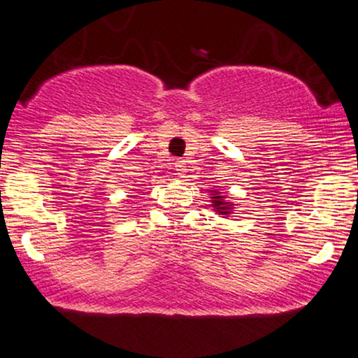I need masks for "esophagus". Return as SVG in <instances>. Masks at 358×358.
I'll use <instances>...</instances> for the list:
<instances>
[{
    "label": "esophagus",
    "mask_w": 358,
    "mask_h": 358,
    "mask_svg": "<svg viewBox=\"0 0 358 358\" xmlns=\"http://www.w3.org/2000/svg\"><path fill=\"white\" fill-rule=\"evenodd\" d=\"M175 171L180 178H187V165H185L183 160H176L175 162Z\"/></svg>",
    "instance_id": "34e87169"
}]
</instances>
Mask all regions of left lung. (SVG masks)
Returning a JSON list of instances; mask_svg holds the SVG:
<instances>
[{
    "label": "left lung",
    "mask_w": 358,
    "mask_h": 358,
    "mask_svg": "<svg viewBox=\"0 0 358 358\" xmlns=\"http://www.w3.org/2000/svg\"><path fill=\"white\" fill-rule=\"evenodd\" d=\"M211 203H213V210H215L221 218H226L234 211V205L231 201L226 200V194L221 192H216V189H211Z\"/></svg>",
    "instance_id": "1"
}]
</instances>
